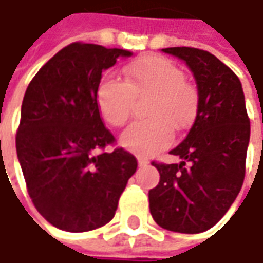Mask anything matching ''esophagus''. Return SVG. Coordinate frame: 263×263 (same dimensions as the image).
Instances as JSON below:
<instances>
[{
    "label": "esophagus",
    "mask_w": 263,
    "mask_h": 263,
    "mask_svg": "<svg viewBox=\"0 0 263 263\" xmlns=\"http://www.w3.org/2000/svg\"><path fill=\"white\" fill-rule=\"evenodd\" d=\"M137 162H139V165H140V167H143V165H147V164H149V161L142 157L137 158Z\"/></svg>",
    "instance_id": "34e87169"
}]
</instances>
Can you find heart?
<instances>
[{"label":"heart","mask_w":263,"mask_h":263,"mask_svg":"<svg viewBox=\"0 0 263 263\" xmlns=\"http://www.w3.org/2000/svg\"><path fill=\"white\" fill-rule=\"evenodd\" d=\"M126 82L114 77L101 80L96 90L99 112L109 126L123 127L132 116L135 98L151 95L145 114L121 136V145L140 157H149L171 145L177 132L195 123L199 90L184 79L171 60L161 55L137 58L124 68Z\"/></svg>","instance_id":"1"}]
</instances>
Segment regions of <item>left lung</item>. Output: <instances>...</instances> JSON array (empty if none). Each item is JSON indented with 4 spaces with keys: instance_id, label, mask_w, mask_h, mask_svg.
<instances>
[{
    "instance_id": "1",
    "label": "left lung",
    "mask_w": 263,
    "mask_h": 263,
    "mask_svg": "<svg viewBox=\"0 0 263 263\" xmlns=\"http://www.w3.org/2000/svg\"><path fill=\"white\" fill-rule=\"evenodd\" d=\"M162 51L192 70L199 111L186 139L170 152L183 161L152 162L161 178L149 190V208L159 227L197 234L226 215L243 186L250 120L238 77L217 57L190 46Z\"/></svg>"
}]
</instances>
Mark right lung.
I'll list each match as a JSON object with an SVG mask.
<instances>
[{
  "label": "right lung",
  "instance_id": "right-lung-1",
  "mask_svg": "<svg viewBox=\"0 0 263 263\" xmlns=\"http://www.w3.org/2000/svg\"><path fill=\"white\" fill-rule=\"evenodd\" d=\"M132 52L73 42L58 51L26 89L15 149L27 193L54 227L85 233L108 224L137 159L101 118L102 71ZM101 150L99 154L97 151Z\"/></svg>",
  "mask_w": 263,
  "mask_h": 263
}]
</instances>
